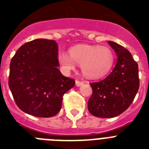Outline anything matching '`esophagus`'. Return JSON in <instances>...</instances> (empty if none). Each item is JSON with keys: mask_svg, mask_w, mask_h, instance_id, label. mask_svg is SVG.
Returning a JSON list of instances; mask_svg holds the SVG:
<instances>
[{"mask_svg": "<svg viewBox=\"0 0 149 149\" xmlns=\"http://www.w3.org/2000/svg\"><path fill=\"white\" fill-rule=\"evenodd\" d=\"M75 84H76V86H81V85H83V84H84V82H83V81H78V80H77V81H75Z\"/></svg>", "mask_w": 149, "mask_h": 149, "instance_id": "1", "label": "esophagus"}]
</instances>
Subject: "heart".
<instances>
[{"instance_id":"1","label":"heart","mask_w":149,"mask_h":149,"mask_svg":"<svg viewBox=\"0 0 149 149\" xmlns=\"http://www.w3.org/2000/svg\"><path fill=\"white\" fill-rule=\"evenodd\" d=\"M69 55L59 54L58 60L65 70L74 68V63L81 65V71L89 78H98L108 73L113 65L114 54L108 47L81 45L69 50Z\"/></svg>"}]
</instances>
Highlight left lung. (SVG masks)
I'll list each match as a JSON object with an SVG mask.
<instances>
[{"label": "left lung", "instance_id": "1", "mask_svg": "<svg viewBox=\"0 0 149 149\" xmlns=\"http://www.w3.org/2000/svg\"><path fill=\"white\" fill-rule=\"evenodd\" d=\"M117 55L116 65L106 78L90 83L93 94L88 110L100 118H113L125 111L134 101L139 87L138 64L128 50L108 42Z\"/></svg>", "mask_w": 149, "mask_h": 149}]
</instances>
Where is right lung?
I'll use <instances>...</instances> for the list:
<instances>
[{"instance_id":"1","label":"right lung","mask_w":149,"mask_h":149,"mask_svg":"<svg viewBox=\"0 0 149 149\" xmlns=\"http://www.w3.org/2000/svg\"><path fill=\"white\" fill-rule=\"evenodd\" d=\"M55 41L37 39L16 51L10 65L9 86L18 108L36 117H52L61 109L63 95L74 80L63 76Z\"/></svg>"}]
</instances>
